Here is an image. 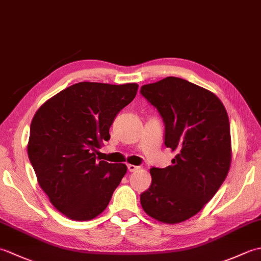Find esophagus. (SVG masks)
Returning <instances> with one entry per match:
<instances>
[{
	"label": "esophagus",
	"mask_w": 261,
	"mask_h": 261,
	"mask_svg": "<svg viewBox=\"0 0 261 261\" xmlns=\"http://www.w3.org/2000/svg\"><path fill=\"white\" fill-rule=\"evenodd\" d=\"M137 169H139V167H138V166H135V165H131V164H127V170L129 171H136Z\"/></svg>",
	"instance_id": "1"
}]
</instances>
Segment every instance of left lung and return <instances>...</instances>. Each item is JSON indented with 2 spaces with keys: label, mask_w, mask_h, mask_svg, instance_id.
Here are the masks:
<instances>
[{
  "label": "left lung",
  "mask_w": 261,
  "mask_h": 261,
  "mask_svg": "<svg viewBox=\"0 0 261 261\" xmlns=\"http://www.w3.org/2000/svg\"><path fill=\"white\" fill-rule=\"evenodd\" d=\"M140 93L163 118L165 146L176 152L173 165L150 169L141 206L160 222L179 223L211 201L229 173V116L215 94L178 77L143 85Z\"/></svg>",
  "instance_id": "left-lung-1"
}]
</instances>
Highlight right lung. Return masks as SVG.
Wrapping results in <instances>:
<instances>
[{"mask_svg":"<svg viewBox=\"0 0 261 261\" xmlns=\"http://www.w3.org/2000/svg\"><path fill=\"white\" fill-rule=\"evenodd\" d=\"M138 87L81 82L49 98L33 116L28 156L42 191L67 218H96L125 175L124 164L98 162L96 152Z\"/></svg>","mask_w":261,"mask_h":261,"instance_id":"obj_1","label":"right lung"}]
</instances>
